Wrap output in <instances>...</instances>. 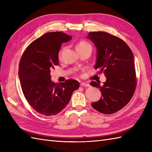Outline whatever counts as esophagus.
Returning <instances> with one entry per match:
<instances>
[{
    "instance_id": "obj_1",
    "label": "esophagus",
    "mask_w": 152,
    "mask_h": 152,
    "mask_svg": "<svg viewBox=\"0 0 152 152\" xmlns=\"http://www.w3.org/2000/svg\"><path fill=\"white\" fill-rule=\"evenodd\" d=\"M80 86H82V87H89V83H85V82H81V83H80Z\"/></svg>"
}]
</instances>
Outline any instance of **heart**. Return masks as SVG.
Returning a JSON list of instances; mask_svg holds the SVG:
<instances>
[{"label": "heart", "mask_w": 152, "mask_h": 152, "mask_svg": "<svg viewBox=\"0 0 152 152\" xmlns=\"http://www.w3.org/2000/svg\"><path fill=\"white\" fill-rule=\"evenodd\" d=\"M86 46H91V45H90L89 43L85 41H82L80 42V43H78V44L76 45V48H78V47H86ZM61 56V53L59 54V57Z\"/></svg>", "instance_id": "obj_1"}]
</instances>
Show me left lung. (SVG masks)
Here are the masks:
<instances>
[{
	"label": "left lung",
	"instance_id": "1",
	"mask_svg": "<svg viewBox=\"0 0 152 152\" xmlns=\"http://www.w3.org/2000/svg\"><path fill=\"white\" fill-rule=\"evenodd\" d=\"M96 48L95 69L100 70L106 82H91L100 88L102 97L91 106L102 114H111L120 110L133 97L137 86L134 56L130 48L117 37L106 32H91L88 37Z\"/></svg>",
	"mask_w": 152,
	"mask_h": 152
}]
</instances>
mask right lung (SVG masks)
Returning a JSON list of instances; mask_svg holds the SVG:
<instances>
[{
    "mask_svg": "<svg viewBox=\"0 0 152 152\" xmlns=\"http://www.w3.org/2000/svg\"><path fill=\"white\" fill-rule=\"evenodd\" d=\"M72 37L62 32H50L31 43L25 50L19 65V78L25 99L40 114L56 115L66 107L80 83L74 80L54 83L50 70L59 64L61 45Z\"/></svg>",
    "mask_w": 152,
    "mask_h": 152,
    "instance_id": "1",
    "label": "right lung"
}]
</instances>
